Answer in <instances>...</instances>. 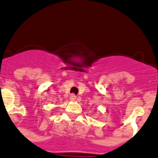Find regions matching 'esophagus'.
Returning a JSON list of instances; mask_svg holds the SVG:
<instances>
[{"label":"esophagus","instance_id":"34e87169","mask_svg":"<svg viewBox=\"0 0 158 158\" xmlns=\"http://www.w3.org/2000/svg\"><path fill=\"white\" fill-rule=\"evenodd\" d=\"M70 99H71V101H75V100L76 99V94H71V95H70Z\"/></svg>","mask_w":158,"mask_h":158}]
</instances>
